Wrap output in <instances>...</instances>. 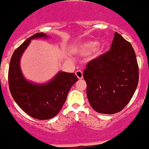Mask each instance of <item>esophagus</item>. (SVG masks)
Segmentation results:
<instances>
[{"label": "esophagus", "instance_id": "34e87169", "mask_svg": "<svg viewBox=\"0 0 149 149\" xmlns=\"http://www.w3.org/2000/svg\"><path fill=\"white\" fill-rule=\"evenodd\" d=\"M75 73H76L77 78H78L79 79H82L83 78V74H82V72L81 70H77Z\"/></svg>", "mask_w": 149, "mask_h": 149}]
</instances>
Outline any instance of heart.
Returning <instances> with one entry per match:
<instances>
[{"mask_svg":"<svg viewBox=\"0 0 149 149\" xmlns=\"http://www.w3.org/2000/svg\"><path fill=\"white\" fill-rule=\"evenodd\" d=\"M98 45V42L95 41H89V42H85L82 43H79L76 45L75 50L77 52L79 53L82 55H86L91 53L96 47ZM102 53V50L98 49L97 54L99 55L100 54Z\"/></svg>","mask_w":149,"mask_h":149,"instance_id":"heart-1","label":"heart"}]
</instances>
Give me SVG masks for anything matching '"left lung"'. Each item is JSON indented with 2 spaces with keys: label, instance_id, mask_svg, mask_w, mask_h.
I'll return each instance as SVG.
<instances>
[{
  "label": "left lung",
  "instance_id": "left-lung-1",
  "mask_svg": "<svg viewBox=\"0 0 149 149\" xmlns=\"http://www.w3.org/2000/svg\"><path fill=\"white\" fill-rule=\"evenodd\" d=\"M83 78L92 107L98 113L113 114L126 107L139 82V67L131 44L114 33L111 50L86 65Z\"/></svg>",
  "mask_w": 149,
  "mask_h": 149
}]
</instances>
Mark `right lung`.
Returning a JSON list of instances; mask_svg holds the SVG:
<instances>
[{"label":"right lung","instance_id":"right-lung-1","mask_svg":"<svg viewBox=\"0 0 149 149\" xmlns=\"http://www.w3.org/2000/svg\"><path fill=\"white\" fill-rule=\"evenodd\" d=\"M41 38L48 36L43 32L36 33L15 50L10 62L8 82L12 97L22 111L36 119L48 120L59 113L78 78L73 72L62 71L43 84H36L25 78L20 68V58L31 40Z\"/></svg>","mask_w":149,"mask_h":149}]
</instances>
